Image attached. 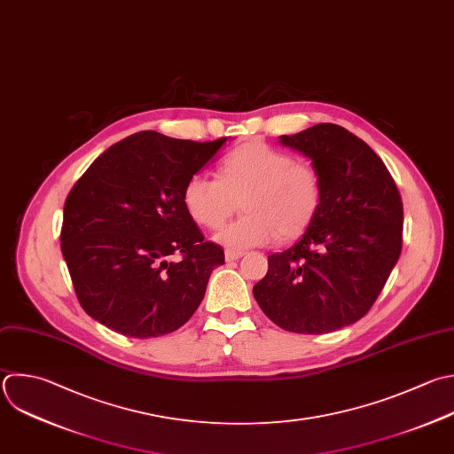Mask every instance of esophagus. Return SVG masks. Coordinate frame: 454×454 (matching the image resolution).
Returning <instances> with one entry per match:
<instances>
[{
	"label": "esophagus",
	"mask_w": 454,
	"mask_h": 454,
	"mask_svg": "<svg viewBox=\"0 0 454 454\" xmlns=\"http://www.w3.org/2000/svg\"><path fill=\"white\" fill-rule=\"evenodd\" d=\"M241 255H243L241 250H232V248H227V250H225V259H227V261H236V259H239Z\"/></svg>",
	"instance_id": "esophagus-1"
}]
</instances>
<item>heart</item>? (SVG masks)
<instances>
[{"mask_svg": "<svg viewBox=\"0 0 454 454\" xmlns=\"http://www.w3.org/2000/svg\"><path fill=\"white\" fill-rule=\"evenodd\" d=\"M321 202L319 170L261 140L232 149L218 179L195 174L183 190L186 213L209 231L222 229L241 204L245 215L218 234V241L231 248L264 245L277 236L284 241L300 238L316 220Z\"/></svg>", "mask_w": 454, "mask_h": 454, "instance_id": "1", "label": "heart"}]
</instances>
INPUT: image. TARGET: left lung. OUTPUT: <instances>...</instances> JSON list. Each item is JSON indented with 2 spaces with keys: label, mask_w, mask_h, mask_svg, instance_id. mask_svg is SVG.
<instances>
[{
  "label": "left lung",
  "mask_w": 454,
  "mask_h": 454,
  "mask_svg": "<svg viewBox=\"0 0 454 454\" xmlns=\"http://www.w3.org/2000/svg\"><path fill=\"white\" fill-rule=\"evenodd\" d=\"M280 142L312 160L323 202L303 238L268 257L254 296L280 328L328 333L365 316L381 293L403 247V202L376 153L337 124Z\"/></svg>",
  "instance_id": "8db88e82"
}]
</instances>
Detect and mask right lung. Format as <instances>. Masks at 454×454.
Here are the masks:
<instances>
[{"mask_svg":"<svg viewBox=\"0 0 454 454\" xmlns=\"http://www.w3.org/2000/svg\"><path fill=\"white\" fill-rule=\"evenodd\" d=\"M223 144L140 131L105 151L76 181L60 239L89 316L147 339L195 314L225 255L186 213L183 190Z\"/></svg>","mask_w":454,"mask_h":454,"instance_id":"add662e5","label":"right lung"}]
</instances>
